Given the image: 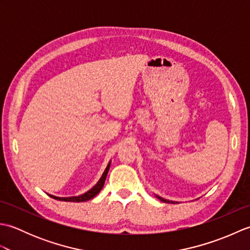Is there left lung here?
<instances>
[{
	"mask_svg": "<svg viewBox=\"0 0 250 250\" xmlns=\"http://www.w3.org/2000/svg\"><path fill=\"white\" fill-rule=\"evenodd\" d=\"M156 196L157 198L160 200V201H162V202H164V203H177V202H175V201H169V200H167V199H163V198H161V196H159V195H157L156 194Z\"/></svg>",
	"mask_w": 250,
	"mask_h": 250,
	"instance_id": "1",
	"label": "left lung"
}]
</instances>
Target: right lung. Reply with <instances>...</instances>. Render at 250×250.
Masks as SVG:
<instances>
[{
    "mask_svg": "<svg viewBox=\"0 0 250 250\" xmlns=\"http://www.w3.org/2000/svg\"><path fill=\"white\" fill-rule=\"evenodd\" d=\"M109 167H110V161L108 162L107 167H106L104 173L102 174V176H101V178L99 179V182L95 184L91 189L88 190L87 192H84V193H83L81 195H77V196H67V198H61V196H56V195H52V194H48V195L51 196V198L55 199V200L65 201V202H86V201L91 200L92 198H94V196L100 192L101 190H102L104 183H105L106 176H107V173L109 171Z\"/></svg>",
    "mask_w": 250,
    "mask_h": 250,
    "instance_id": "right-lung-1",
    "label": "right lung"
}]
</instances>
